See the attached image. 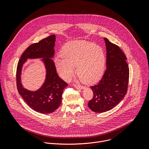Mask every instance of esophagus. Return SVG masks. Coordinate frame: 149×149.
<instances>
[{
	"mask_svg": "<svg viewBox=\"0 0 149 149\" xmlns=\"http://www.w3.org/2000/svg\"><path fill=\"white\" fill-rule=\"evenodd\" d=\"M74 86L75 87V88H76L77 89H84L85 87H83V86H80V85H76V84H74Z\"/></svg>",
	"mask_w": 149,
	"mask_h": 149,
	"instance_id": "34e87169",
	"label": "esophagus"
}]
</instances>
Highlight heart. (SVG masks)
I'll list each match as a JSON object with an SVG mask.
<instances>
[{
    "label": "heart",
    "instance_id": "1",
    "mask_svg": "<svg viewBox=\"0 0 149 149\" xmlns=\"http://www.w3.org/2000/svg\"><path fill=\"white\" fill-rule=\"evenodd\" d=\"M61 55L54 59V65L59 75L70 80L75 74L85 83L93 84L102 77L106 58L103 49L90 42L74 40L68 42L61 50Z\"/></svg>",
    "mask_w": 149,
    "mask_h": 149
}]
</instances>
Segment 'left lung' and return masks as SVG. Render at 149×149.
Returning a JSON list of instances; mask_svg holds the SVG:
<instances>
[{
	"mask_svg": "<svg viewBox=\"0 0 149 149\" xmlns=\"http://www.w3.org/2000/svg\"><path fill=\"white\" fill-rule=\"evenodd\" d=\"M107 56L105 71L100 82L90 88L94 96L88 104L95 113H104L115 107L127 91L129 68L124 52L107 38H104Z\"/></svg>",
	"mask_w": 149,
	"mask_h": 149,
	"instance_id": "1",
	"label": "left lung"
}]
</instances>
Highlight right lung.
I'll use <instances>...</instances> for the list:
<instances>
[{"instance_id": "obj_1", "label": "right lung", "mask_w": 149, "mask_h": 149, "mask_svg": "<svg viewBox=\"0 0 149 149\" xmlns=\"http://www.w3.org/2000/svg\"><path fill=\"white\" fill-rule=\"evenodd\" d=\"M56 36L51 35L30 45L20 57L16 71L17 88L25 103L34 111L43 114L55 111L62 101L63 90L68 84L56 73L53 58ZM39 58L46 68V79L41 87L35 91L27 90L23 86L21 75L23 66L28 59Z\"/></svg>"}]
</instances>
